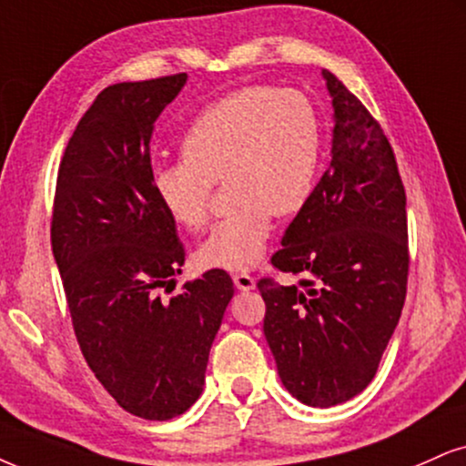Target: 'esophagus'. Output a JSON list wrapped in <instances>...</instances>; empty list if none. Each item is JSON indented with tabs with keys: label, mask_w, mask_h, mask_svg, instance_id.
<instances>
[{
	"label": "esophagus",
	"mask_w": 466,
	"mask_h": 466,
	"mask_svg": "<svg viewBox=\"0 0 466 466\" xmlns=\"http://www.w3.org/2000/svg\"><path fill=\"white\" fill-rule=\"evenodd\" d=\"M233 283H235V287H238V289H242V291L255 289V279H252L248 272H235L233 274Z\"/></svg>",
	"instance_id": "34e87169"
}]
</instances>
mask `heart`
<instances>
[{"label": "heart", "instance_id": "heart-1", "mask_svg": "<svg viewBox=\"0 0 466 466\" xmlns=\"http://www.w3.org/2000/svg\"><path fill=\"white\" fill-rule=\"evenodd\" d=\"M181 155L153 170L159 205L179 227L200 231L211 218L214 183L224 177L233 205L198 259L209 268L248 269L266 252L272 218L296 216L311 203L324 127L300 90L248 86L209 103L189 123Z\"/></svg>", "mask_w": 466, "mask_h": 466}]
</instances>
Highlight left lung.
<instances>
[{
	"label": "left lung",
	"mask_w": 466,
	"mask_h": 466,
	"mask_svg": "<svg viewBox=\"0 0 466 466\" xmlns=\"http://www.w3.org/2000/svg\"><path fill=\"white\" fill-rule=\"evenodd\" d=\"M335 107L332 159L259 279L263 335L285 389L329 409L373 380L409 285L406 189L391 142L359 96L324 71Z\"/></svg>",
	"instance_id": "left-lung-1"
}]
</instances>
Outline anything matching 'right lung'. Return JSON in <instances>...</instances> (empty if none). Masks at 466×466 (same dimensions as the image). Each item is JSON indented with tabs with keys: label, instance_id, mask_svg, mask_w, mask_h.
Listing matches in <instances>:
<instances>
[{
	"label": "right lung",
	"instance_id": "obj_1",
	"mask_svg": "<svg viewBox=\"0 0 466 466\" xmlns=\"http://www.w3.org/2000/svg\"><path fill=\"white\" fill-rule=\"evenodd\" d=\"M186 79L101 90L62 155L51 214V250L86 363L120 409L151 421L181 415L203 393L233 298L224 269L162 296L175 289L186 250L153 192L151 134Z\"/></svg>",
	"mask_w": 466,
	"mask_h": 466
}]
</instances>
